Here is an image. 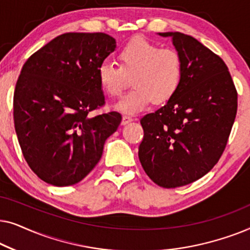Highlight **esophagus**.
<instances>
[{
	"instance_id": "34e87169",
	"label": "esophagus",
	"mask_w": 250,
	"mask_h": 250,
	"mask_svg": "<svg viewBox=\"0 0 250 250\" xmlns=\"http://www.w3.org/2000/svg\"><path fill=\"white\" fill-rule=\"evenodd\" d=\"M132 121H133V118L131 117V116L124 115V116H123V118H122V124L126 125V124H128V123H131Z\"/></svg>"
}]
</instances>
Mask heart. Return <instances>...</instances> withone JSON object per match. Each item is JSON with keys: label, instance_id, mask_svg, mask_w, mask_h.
I'll use <instances>...</instances> for the list:
<instances>
[{"label": "heart", "instance_id": "obj_1", "mask_svg": "<svg viewBox=\"0 0 250 250\" xmlns=\"http://www.w3.org/2000/svg\"><path fill=\"white\" fill-rule=\"evenodd\" d=\"M118 63L102 62L98 68V81L105 94L119 98L131 78L133 90L116 105L126 114L142 111L152 101L166 104L182 83L181 54L170 47L162 49L143 37L132 39L119 50Z\"/></svg>", "mask_w": 250, "mask_h": 250}]
</instances>
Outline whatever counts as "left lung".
<instances>
[{
    "label": "left lung",
    "instance_id": "8db88e82",
    "mask_svg": "<svg viewBox=\"0 0 250 250\" xmlns=\"http://www.w3.org/2000/svg\"><path fill=\"white\" fill-rule=\"evenodd\" d=\"M172 37L183 59V78L176 94L141 118L143 140L139 159L150 179L172 189L209 172L220 160L233 126L238 93L227 64L192 36Z\"/></svg>",
    "mask_w": 250,
    "mask_h": 250
}]
</instances>
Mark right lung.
Segmentation results:
<instances>
[{"label":"right lung","mask_w":250,"mask_h":250,"mask_svg":"<svg viewBox=\"0 0 250 250\" xmlns=\"http://www.w3.org/2000/svg\"><path fill=\"white\" fill-rule=\"evenodd\" d=\"M115 47L108 34L66 33L22 66L13 121L26 162L44 182L66 187L83 180L121 124L116 111L87 116L104 104L98 68Z\"/></svg>","instance_id":"1"}]
</instances>
